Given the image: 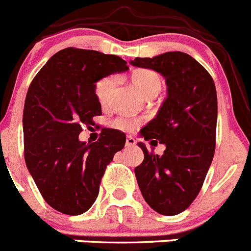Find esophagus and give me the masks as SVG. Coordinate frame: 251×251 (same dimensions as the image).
<instances>
[{"label": "esophagus", "mask_w": 251, "mask_h": 251, "mask_svg": "<svg viewBox=\"0 0 251 251\" xmlns=\"http://www.w3.org/2000/svg\"><path fill=\"white\" fill-rule=\"evenodd\" d=\"M136 144L135 139L132 136H127L126 137V146H134Z\"/></svg>", "instance_id": "1"}]
</instances>
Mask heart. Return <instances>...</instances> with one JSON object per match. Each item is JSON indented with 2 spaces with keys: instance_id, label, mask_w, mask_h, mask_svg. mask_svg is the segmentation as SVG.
Listing matches in <instances>:
<instances>
[{
  "instance_id": "1",
  "label": "heart",
  "mask_w": 251,
  "mask_h": 251,
  "mask_svg": "<svg viewBox=\"0 0 251 251\" xmlns=\"http://www.w3.org/2000/svg\"><path fill=\"white\" fill-rule=\"evenodd\" d=\"M131 82L136 87L137 91L142 96H145L146 99L155 98L161 91L162 87V80L159 74L148 69L136 70V71L132 72L131 74ZM115 83H116V78L114 76H106V77L101 78L96 83L95 94H96L99 102L102 106L109 103L110 99H111V94L114 91ZM136 124L137 123L135 120H130V119H126V117H117L114 120L112 125H114V127L119 128V130L128 131L132 130L136 126Z\"/></svg>"
}]
</instances>
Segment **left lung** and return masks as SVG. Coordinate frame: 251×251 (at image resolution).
I'll return each instance as SVG.
<instances>
[{"label":"left lung","instance_id":"obj_1","mask_svg":"<svg viewBox=\"0 0 251 251\" xmlns=\"http://www.w3.org/2000/svg\"><path fill=\"white\" fill-rule=\"evenodd\" d=\"M130 64L159 72L168 85V98L156 117L141 128L144 139L159 141L166 149L159 156L139 142L144 161L135 175L151 209L161 215H177L200 193L213 161L218 121L215 83L195 58L180 51L136 57Z\"/></svg>","mask_w":251,"mask_h":251}]
</instances>
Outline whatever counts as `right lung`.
<instances>
[{
	"instance_id": "add662e5",
	"label": "right lung",
	"mask_w": 251,
	"mask_h": 251,
	"mask_svg": "<svg viewBox=\"0 0 251 251\" xmlns=\"http://www.w3.org/2000/svg\"><path fill=\"white\" fill-rule=\"evenodd\" d=\"M126 64L119 56L67 47L47 61L28 87L22 119L25 161L45 201L60 213L80 215L92 206L106 166L125 146L119 130L105 128L92 144L78 135L101 115L96 82L127 71Z\"/></svg>"
}]
</instances>
